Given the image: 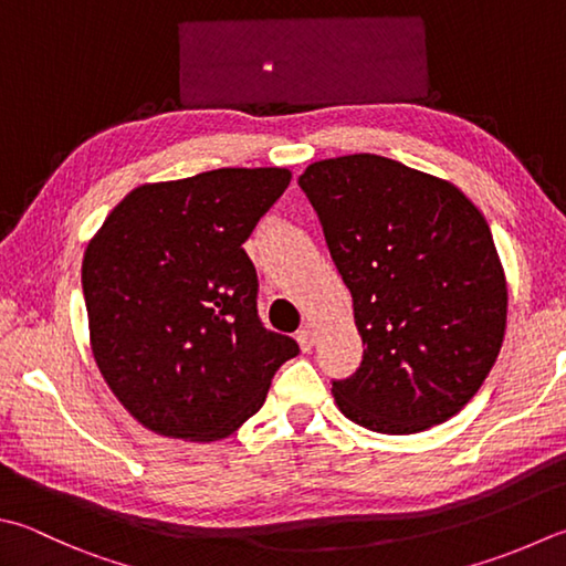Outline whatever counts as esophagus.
Returning a JSON list of instances; mask_svg holds the SVG:
<instances>
[{
    "label": "esophagus",
    "mask_w": 566,
    "mask_h": 566,
    "mask_svg": "<svg viewBox=\"0 0 566 566\" xmlns=\"http://www.w3.org/2000/svg\"><path fill=\"white\" fill-rule=\"evenodd\" d=\"M297 343H301V347H303V352H311L313 349V345H315V335H313V329L311 327H301L297 329Z\"/></svg>",
    "instance_id": "1"
}]
</instances>
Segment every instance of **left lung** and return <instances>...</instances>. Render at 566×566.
Segmentation results:
<instances>
[{
	"instance_id": "left-lung-1",
	"label": "left lung",
	"mask_w": 566,
	"mask_h": 566,
	"mask_svg": "<svg viewBox=\"0 0 566 566\" xmlns=\"http://www.w3.org/2000/svg\"><path fill=\"white\" fill-rule=\"evenodd\" d=\"M297 185L365 345L355 375L333 379L339 411L397 436L449 421L505 335V273L485 217L446 179L367 153L315 163Z\"/></svg>"
}]
</instances>
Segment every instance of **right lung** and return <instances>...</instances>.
Listing matches in <instances>:
<instances>
[{
    "instance_id": "1",
    "label": "right lung",
    "mask_w": 566,
    "mask_h": 566,
    "mask_svg": "<svg viewBox=\"0 0 566 566\" xmlns=\"http://www.w3.org/2000/svg\"><path fill=\"white\" fill-rule=\"evenodd\" d=\"M291 172L223 167L133 189L88 243L83 297L103 379L145 429L219 441L301 347L265 329L243 241Z\"/></svg>"
}]
</instances>
